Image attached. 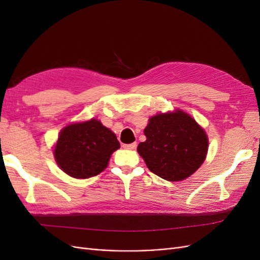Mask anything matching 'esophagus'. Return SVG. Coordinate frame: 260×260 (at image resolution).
<instances>
[{"label": "esophagus", "mask_w": 260, "mask_h": 260, "mask_svg": "<svg viewBox=\"0 0 260 260\" xmlns=\"http://www.w3.org/2000/svg\"><path fill=\"white\" fill-rule=\"evenodd\" d=\"M123 148L125 149H135L137 147V143H130V144H123Z\"/></svg>", "instance_id": "1"}]
</instances>
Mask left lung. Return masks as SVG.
<instances>
[{
	"label": "left lung",
	"instance_id": "1",
	"mask_svg": "<svg viewBox=\"0 0 260 260\" xmlns=\"http://www.w3.org/2000/svg\"><path fill=\"white\" fill-rule=\"evenodd\" d=\"M144 135L146 141L139 144L138 152L147 168L165 180H184L206 158V132L182 111L151 117Z\"/></svg>",
	"mask_w": 260,
	"mask_h": 260
}]
</instances>
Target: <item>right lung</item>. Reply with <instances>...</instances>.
<instances>
[{
  "mask_svg": "<svg viewBox=\"0 0 260 260\" xmlns=\"http://www.w3.org/2000/svg\"><path fill=\"white\" fill-rule=\"evenodd\" d=\"M120 147L115 133L96 119L68 124L59 133L54 156L59 168L77 179L101 174Z\"/></svg>",
  "mask_w": 260,
  "mask_h": 260,
  "instance_id": "1",
  "label": "right lung"
}]
</instances>
